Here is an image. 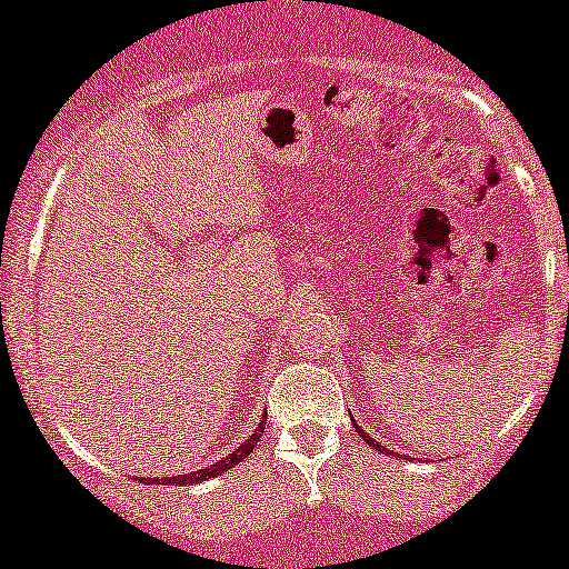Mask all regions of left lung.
<instances>
[{"instance_id": "left-lung-1", "label": "left lung", "mask_w": 569, "mask_h": 569, "mask_svg": "<svg viewBox=\"0 0 569 569\" xmlns=\"http://www.w3.org/2000/svg\"><path fill=\"white\" fill-rule=\"evenodd\" d=\"M356 430H358V433H361V436H363V441H367V443H369V447H375V449H377V452H382V455H393V457H396V452H390V449H385V447H380V443H377V439H371V436H367V433H363V430H361V428H358V426H356Z\"/></svg>"}]
</instances>
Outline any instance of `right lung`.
<instances>
[{
  "label": "right lung",
  "mask_w": 569,
  "mask_h": 569,
  "mask_svg": "<svg viewBox=\"0 0 569 569\" xmlns=\"http://www.w3.org/2000/svg\"><path fill=\"white\" fill-rule=\"evenodd\" d=\"M264 420H267V415H264ZM259 422V428L253 430L251 433V439L248 441H243L240 443L238 449H234L232 455H227L224 460H219L217 466H211V468H200V471H192V473H184V476H173V479H143V481H166V485H179V487H189V485H200V481H206V479H213V476H219V473H224V471H230L232 466H238L240 460H246L248 455H251V449H253V443H257L259 439H262V433H264V426L267 422Z\"/></svg>",
  "instance_id": "obj_1"
}]
</instances>
